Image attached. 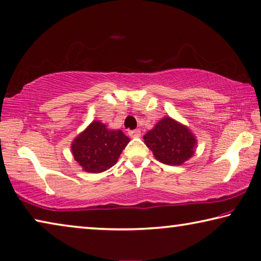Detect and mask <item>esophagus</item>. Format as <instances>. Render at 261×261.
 I'll return each mask as SVG.
<instances>
[{"label": "esophagus", "mask_w": 261, "mask_h": 261, "mask_svg": "<svg viewBox=\"0 0 261 261\" xmlns=\"http://www.w3.org/2000/svg\"><path fill=\"white\" fill-rule=\"evenodd\" d=\"M127 134H129L131 138L141 137V131H139V130H130L129 132H127Z\"/></svg>", "instance_id": "1"}]
</instances>
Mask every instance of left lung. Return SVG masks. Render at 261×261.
Segmentation results:
<instances>
[{"instance_id": "left-lung-1", "label": "left lung", "mask_w": 261, "mask_h": 261, "mask_svg": "<svg viewBox=\"0 0 261 261\" xmlns=\"http://www.w3.org/2000/svg\"><path fill=\"white\" fill-rule=\"evenodd\" d=\"M155 159L166 165H180L194 153L197 139L188 127L171 117H164L144 136Z\"/></svg>"}]
</instances>
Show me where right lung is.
<instances>
[{"label":"right lung","instance_id":"1","mask_svg":"<svg viewBox=\"0 0 261 261\" xmlns=\"http://www.w3.org/2000/svg\"><path fill=\"white\" fill-rule=\"evenodd\" d=\"M130 138L120 130H109L106 124L93 120L73 139L71 151L75 161L84 171L99 173L117 163Z\"/></svg>","mask_w":261,"mask_h":261}]
</instances>
